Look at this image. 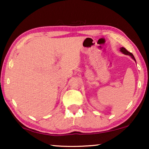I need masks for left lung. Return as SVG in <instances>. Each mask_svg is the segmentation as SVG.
Returning <instances> with one entry per match:
<instances>
[{
	"instance_id": "left-lung-1",
	"label": "left lung",
	"mask_w": 149,
	"mask_h": 149,
	"mask_svg": "<svg viewBox=\"0 0 149 149\" xmlns=\"http://www.w3.org/2000/svg\"><path fill=\"white\" fill-rule=\"evenodd\" d=\"M120 52H121V53H123V54H125V55H127V56H130V57H131V58L133 59V60L135 61V62H136V59H135V58H134V56H133V54H132V53H130V52H128V51H127V49H126L125 48H124V47H121L120 48Z\"/></svg>"
}]
</instances>
